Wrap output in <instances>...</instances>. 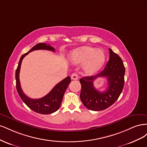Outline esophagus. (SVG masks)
I'll list each match as a JSON object with an SVG mask.
<instances>
[{
  "label": "esophagus",
  "instance_id": "1",
  "mask_svg": "<svg viewBox=\"0 0 147 147\" xmlns=\"http://www.w3.org/2000/svg\"><path fill=\"white\" fill-rule=\"evenodd\" d=\"M71 78L72 80H77L78 78V75L77 73H74L71 75Z\"/></svg>",
  "mask_w": 147,
  "mask_h": 147
}]
</instances>
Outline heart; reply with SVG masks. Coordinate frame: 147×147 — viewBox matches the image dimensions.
Here are the masks:
<instances>
[{"label": "heart", "mask_w": 147, "mask_h": 147, "mask_svg": "<svg viewBox=\"0 0 147 147\" xmlns=\"http://www.w3.org/2000/svg\"><path fill=\"white\" fill-rule=\"evenodd\" d=\"M70 59L75 64L84 63V72L89 75L94 74L104 64L105 55L100 49L83 47L75 49L70 53Z\"/></svg>", "instance_id": "heart-1"}]
</instances>
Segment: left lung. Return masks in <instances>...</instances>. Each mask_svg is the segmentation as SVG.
<instances>
[{
	"label": "left lung",
	"mask_w": 147,
	"mask_h": 147,
	"mask_svg": "<svg viewBox=\"0 0 147 147\" xmlns=\"http://www.w3.org/2000/svg\"><path fill=\"white\" fill-rule=\"evenodd\" d=\"M110 58L104 69L96 75L80 79L82 88L80 99L84 107L91 110L100 111L109 108L118 99L124 84L125 68L123 61L109 48ZM98 77H106L108 88L101 93L94 88L93 82Z\"/></svg>",
	"instance_id": "1"
}]
</instances>
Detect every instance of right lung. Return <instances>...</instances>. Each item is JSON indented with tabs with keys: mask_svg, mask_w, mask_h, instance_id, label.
I'll list each match as a JSON object with an SVG mask.
<instances>
[{
	"mask_svg": "<svg viewBox=\"0 0 147 147\" xmlns=\"http://www.w3.org/2000/svg\"><path fill=\"white\" fill-rule=\"evenodd\" d=\"M38 50H46L55 51V48L50 45H47V43H40L31 48L28 53L22 55L16 70V86L18 93L21 99L29 109L38 113L48 115L55 112L59 109L66 89L67 88L69 84L71 82V79L70 77H66L63 80L57 83L48 94L42 98L34 99L29 98L26 96L22 90L20 85L19 75L21 64L24 57L28 55L29 53Z\"/></svg>",
	"mask_w": 147,
	"mask_h": 147,
	"instance_id": "obj_1",
	"label": "right lung"
}]
</instances>
